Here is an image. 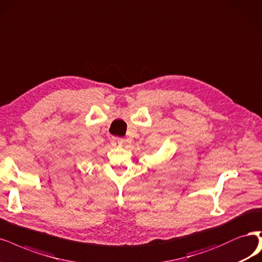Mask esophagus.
I'll return each instance as SVG.
<instances>
[{
	"label": "esophagus",
	"instance_id": "1",
	"mask_svg": "<svg viewBox=\"0 0 262 262\" xmlns=\"http://www.w3.org/2000/svg\"><path fill=\"white\" fill-rule=\"evenodd\" d=\"M112 143H113V146H115V147H121L124 144V140L121 139V138L116 137V138H113Z\"/></svg>",
	"mask_w": 262,
	"mask_h": 262
}]
</instances>
